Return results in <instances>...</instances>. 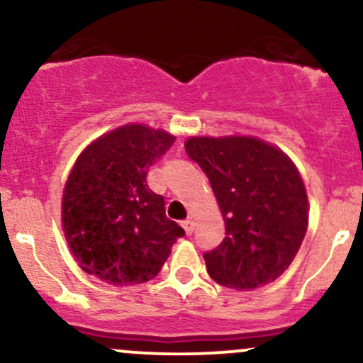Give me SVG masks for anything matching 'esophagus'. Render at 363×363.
<instances>
[{"label": "esophagus", "mask_w": 363, "mask_h": 363, "mask_svg": "<svg viewBox=\"0 0 363 363\" xmlns=\"http://www.w3.org/2000/svg\"><path fill=\"white\" fill-rule=\"evenodd\" d=\"M182 227H184L187 235H191L194 232V222H193V220H184V222H182Z\"/></svg>", "instance_id": "esophagus-1"}]
</instances>
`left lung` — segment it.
Segmentation results:
<instances>
[{"mask_svg":"<svg viewBox=\"0 0 363 363\" xmlns=\"http://www.w3.org/2000/svg\"><path fill=\"white\" fill-rule=\"evenodd\" d=\"M186 153L210 181L223 240L203 254L220 285L252 290L283 274L307 232L306 187L278 148L247 136L189 138Z\"/></svg>","mask_w":363,"mask_h":363,"instance_id":"obj_1","label":"left lung"}]
</instances>
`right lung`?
I'll return each mask as SVG.
<instances>
[{"mask_svg": "<svg viewBox=\"0 0 363 363\" xmlns=\"http://www.w3.org/2000/svg\"><path fill=\"white\" fill-rule=\"evenodd\" d=\"M176 141L165 131L128 124L78 157L62 194V228L83 272L116 286L155 278L186 232L165 216L148 169Z\"/></svg>", "mask_w": 363, "mask_h": 363, "instance_id": "add662e5", "label": "right lung"}]
</instances>
